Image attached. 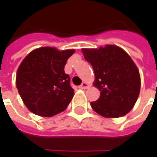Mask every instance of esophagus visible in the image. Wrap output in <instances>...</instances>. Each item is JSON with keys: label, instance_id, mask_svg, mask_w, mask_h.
I'll return each instance as SVG.
<instances>
[{"label": "esophagus", "instance_id": "1", "mask_svg": "<svg viewBox=\"0 0 157 157\" xmlns=\"http://www.w3.org/2000/svg\"><path fill=\"white\" fill-rule=\"evenodd\" d=\"M89 87V84L87 82H82V84L80 86L81 89H87Z\"/></svg>", "mask_w": 157, "mask_h": 157}]
</instances>
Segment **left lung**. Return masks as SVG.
<instances>
[{"mask_svg": "<svg viewBox=\"0 0 157 157\" xmlns=\"http://www.w3.org/2000/svg\"><path fill=\"white\" fill-rule=\"evenodd\" d=\"M84 58L92 65L93 86L100 97L91 102L92 109L104 118H119L131 110L140 91V75L131 57L117 45L82 48Z\"/></svg>", "mask_w": 157, "mask_h": 157, "instance_id": "left-lung-1", "label": "left lung"}]
</instances>
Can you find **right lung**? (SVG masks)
<instances>
[{
    "mask_svg": "<svg viewBox=\"0 0 157 157\" xmlns=\"http://www.w3.org/2000/svg\"><path fill=\"white\" fill-rule=\"evenodd\" d=\"M74 53L73 48L40 47L23 59L17 71L16 86L30 112L52 117L66 109L75 93L64 69Z\"/></svg>",
    "mask_w": 157,
    "mask_h": 157,
    "instance_id": "add662e5",
    "label": "right lung"
}]
</instances>
